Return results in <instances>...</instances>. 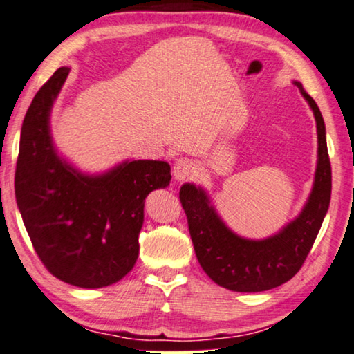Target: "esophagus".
<instances>
[{"instance_id": "34e87169", "label": "esophagus", "mask_w": 354, "mask_h": 354, "mask_svg": "<svg viewBox=\"0 0 354 354\" xmlns=\"http://www.w3.org/2000/svg\"><path fill=\"white\" fill-rule=\"evenodd\" d=\"M194 173H196V163L189 158H178L173 165V178L176 181H186V179L194 176Z\"/></svg>"}]
</instances>
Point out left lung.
<instances>
[{"mask_svg":"<svg viewBox=\"0 0 354 354\" xmlns=\"http://www.w3.org/2000/svg\"><path fill=\"white\" fill-rule=\"evenodd\" d=\"M310 104L317 128V165L310 197L295 220L274 236L245 239L226 226L201 186L186 183L179 201L186 212L187 226L197 260L207 276L218 286L234 292H263L282 286L297 274L328 210L332 170L327 153L326 125L319 107L300 82H293Z\"/></svg>","mask_w":354,"mask_h":354,"instance_id":"obj_1","label":"left lung"}]
</instances>
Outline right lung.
<instances>
[{
  "instance_id": "obj_1",
  "label": "right lung",
  "mask_w": 354,
  "mask_h": 354,
  "mask_svg": "<svg viewBox=\"0 0 354 354\" xmlns=\"http://www.w3.org/2000/svg\"><path fill=\"white\" fill-rule=\"evenodd\" d=\"M68 72V67L54 72L24 118L16 201L46 270L71 286L101 288L133 270L144 201L165 189L171 173L162 160H125L101 175H88L59 156L49 118Z\"/></svg>"
}]
</instances>
